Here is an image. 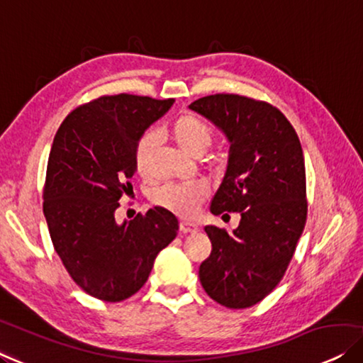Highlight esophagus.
<instances>
[{
    "mask_svg": "<svg viewBox=\"0 0 363 363\" xmlns=\"http://www.w3.org/2000/svg\"><path fill=\"white\" fill-rule=\"evenodd\" d=\"M180 230L183 234H188V233H196L198 230V225L193 224V223H188V220H182L180 223Z\"/></svg>",
    "mask_w": 363,
    "mask_h": 363,
    "instance_id": "esophagus-1",
    "label": "esophagus"
}]
</instances>
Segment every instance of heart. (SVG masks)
Wrapping results in <instances>:
<instances>
[{
    "mask_svg": "<svg viewBox=\"0 0 363 363\" xmlns=\"http://www.w3.org/2000/svg\"><path fill=\"white\" fill-rule=\"evenodd\" d=\"M172 139L177 145L191 157H199L213 144L214 130L206 121L185 113L180 114L170 124ZM157 145V135L152 130H147L139 139L135 147V169L140 175H145L149 170L150 157ZM209 186L204 182L193 183H170L159 188L152 196L157 206L167 209L182 218H191L198 211L199 204L208 198Z\"/></svg>",
    "mask_w": 363,
    "mask_h": 363,
    "instance_id": "1",
    "label": "heart"
}]
</instances>
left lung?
Wrapping results in <instances>:
<instances>
[{
  "label": "left lung",
  "mask_w": 363,
  "mask_h": 363,
  "mask_svg": "<svg viewBox=\"0 0 363 363\" xmlns=\"http://www.w3.org/2000/svg\"><path fill=\"white\" fill-rule=\"evenodd\" d=\"M190 109L230 143L211 213L240 214L233 233L204 228L213 250L199 265V281L223 306L250 308L280 283L306 224L301 144L285 114L265 101L219 93L196 99Z\"/></svg>",
  "instance_id": "1"
}]
</instances>
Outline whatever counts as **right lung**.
<instances>
[{
	"label": "right lung",
	"mask_w": 363,
	"mask_h": 363,
	"mask_svg": "<svg viewBox=\"0 0 363 363\" xmlns=\"http://www.w3.org/2000/svg\"><path fill=\"white\" fill-rule=\"evenodd\" d=\"M173 99L99 96L68 114L52 144L44 216L52 244L88 295L118 303L144 286L157 254L178 233V219L155 206L118 224L114 213L133 190L135 147Z\"/></svg>",
	"instance_id": "obj_1"
}]
</instances>
